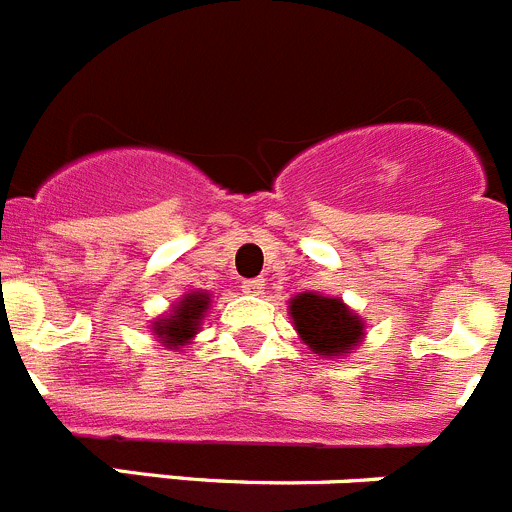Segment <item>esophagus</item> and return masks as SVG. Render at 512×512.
I'll use <instances>...</instances> for the list:
<instances>
[{
  "mask_svg": "<svg viewBox=\"0 0 512 512\" xmlns=\"http://www.w3.org/2000/svg\"><path fill=\"white\" fill-rule=\"evenodd\" d=\"M241 289L246 294H253V297H259V294H264L266 289V281L264 279H246L241 284Z\"/></svg>",
  "mask_w": 512,
  "mask_h": 512,
  "instance_id": "esophagus-1",
  "label": "esophagus"
}]
</instances>
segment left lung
Instances as JSON below:
<instances>
[{
	"mask_svg": "<svg viewBox=\"0 0 512 512\" xmlns=\"http://www.w3.org/2000/svg\"><path fill=\"white\" fill-rule=\"evenodd\" d=\"M289 314L299 337L322 358H340L363 342V320L337 297L302 292L289 302Z\"/></svg>",
	"mask_w": 512,
	"mask_h": 512,
	"instance_id": "1",
	"label": "left lung"
}]
</instances>
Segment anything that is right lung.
<instances>
[{
	"instance_id": "obj_1",
	"label": "right lung",
	"mask_w": 512,
	"mask_h": 512,
	"mask_svg": "<svg viewBox=\"0 0 512 512\" xmlns=\"http://www.w3.org/2000/svg\"><path fill=\"white\" fill-rule=\"evenodd\" d=\"M210 307V294L208 292H190L175 304L167 314H162L157 322L152 325L154 335L162 340V345L167 348H180L185 342H190L192 337L198 335L200 322H203L205 312Z\"/></svg>"
}]
</instances>
